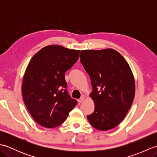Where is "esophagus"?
I'll return each mask as SVG.
<instances>
[{
	"label": "esophagus",
	"mask_w": 157,
	"mask_h": 157,
	"mask_svg": "<svg viewBox=\"0 0 157 157\" xmlns=\"http://www.w3.org/2000/svg\"><path fill=\"white\" fill-rule=\"evenodd\" d=\"M84 101V96H82V97L79 99L78 102H79V103H82Z\"/></svg>",
	"instance_id": "obj_1"
}]
</instances>
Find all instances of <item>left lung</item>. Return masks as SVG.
I'll return each instance as SVG.
<instances>
[{
  "mask_svg": "<svg viewBox=\"0 0 157 157\" xmlns=\"http://www.w3.org/2000/svg\"><path fill=\"white\" fill-rule=\"evenodd\" d=\"M80 62L90 78L94 111L87 118L102 131L114 128L125 118L135 96L132 70L115 50L81 51Z\"/></svg>",
  "mask_w": 157,
  "mask_h": 157,
  "instance_id": "8db88e82",
  "label": "left lung"
}]
</instances>
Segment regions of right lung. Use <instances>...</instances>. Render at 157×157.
I'll return each mask as SVG.
<instances>
[{
  "instance_id": "right-lung-1",
  "label": "right lung",
  "mask_w": 157,
  "mask_h": 157,
  "mask_svg": "<svg viewBox=\"0 0 157 157\" xmlns=\"http://www.w3.org/2000/svg\"><path fill=\"white\" fill-rule=\"evenodd\" d=\"M79 51L58 45L45 46L33 56L22 84L23 101L39 125L52 128L65 121L77 105L67 90L65 72L79 58Z\"/></svg>"
}]
</instances>
